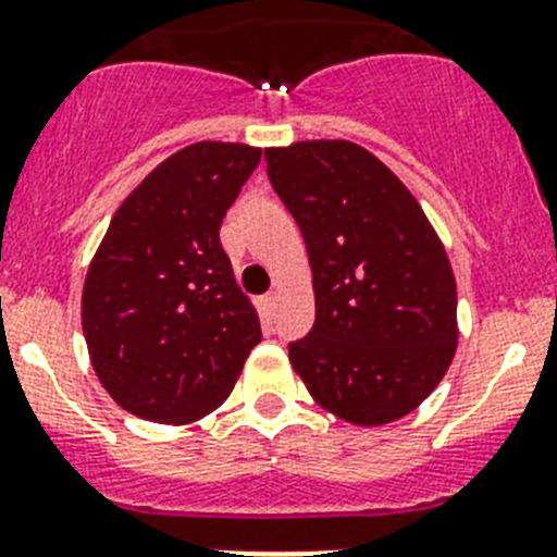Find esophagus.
<instances>
[{
	"label": "esophagus",
	"mask_w": 557,
	"mask_h": 557,
	"mask_svg": "<svg viewBox=\"0 0 557 557\" xmlns=\"http://www.w3.org/2000/svg\"><path fill=\"white\" fill-rule=\"evenodd\" d=\"M263 302H267L269 310H274V305H277V290H272V294L263 296Z\"/></svg>",
	"instance_id": "1"
}]
</instances>
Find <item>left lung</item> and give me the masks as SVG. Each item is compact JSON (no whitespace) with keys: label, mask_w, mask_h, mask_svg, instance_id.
<instances>
[{"label":"left lung","mask_w":557,"mask_h":557,"mask_svg":"<svg viewBox=\"0 0 557 557\" xmlns=\"http://www.w3.org/2000/svg\"><path fill=\"white\" fill-rule=\"evenodd\" d=\"M267 173L313 269L315 324L288 343L290 366L337 418H404L445 376L459 337L443 242L407 186L355 143L269 148Z\"/></svg>","instance_id":"left-lung-1"}]
</instances>
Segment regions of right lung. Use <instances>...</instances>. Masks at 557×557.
Wrapping results in <instances>:
<instances>
[{
	"instance_id": "1",
	"label": "right lung",
	"mask_w": 557,
	"mask_h": 557,
	"mask_svg": "<svg viewBox=\"0 0 557 557\" xmlns=\"http://www.w3.org/2000/svg\"><path fill=\"white\" fill-rule=\"evenodd\" d=\"M261 148L195 143L123 206L87 269L82 330L92 368L126 412L191 423L214 412L261 341L220 242Z\"/></svg>"
}]
</instances>
